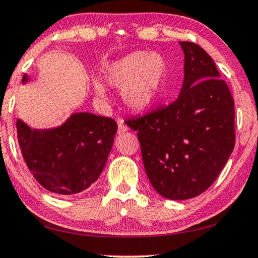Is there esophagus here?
I'll return each instance as SVG.
<instances>
[{"label":"esophagus","instance_id":"esophagus-1","mask_svg":"<svg viewBox=\"0 0 258 258\" xmlns=\"http://www.w3.org/2000/svg\"><path fill=\"white\" fill-rule=\"evenodd\" d=\"M128 131V127H127V125H125L124 122H119V125H118V134L119 136H121V134H124L125 132H127Z\"/></svg>","mask_w":258,"mask_h":258}]
</instances>
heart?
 <instances>
[{
	"label": "heart",
	"instance_id": "obj_1",
	"mask_svg": "<svg viewBox=\"0 0 258 258\" xmlns=\"http://www.w3.org/2000/svg\"><path fill=\"white\" fill-rule=\"evenodd\" d=\"M167 63L157 53L139 51L107 64L103 78L106 84L122 88V102L133 111H145L159 102ZM96 95L105 98L106 91L102 83L95 82Z\"/></svg>",
	"mask_w": 258,
	"mask_h": 258
}]
</instances>
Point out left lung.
<instances>
[{
    "label": "left lung",
    "mask_w": 258,
    "mask_h": 258,
    "mask_svg": "<svg viewBox=\"0 0 258 258\" xmlns=\"http://www.w3.org/2000/svg\"><path fill=\"white\" fill-rule=\"evenodd\" d=\"M184 82L166 107L126 120L138 131L146 174L161 196L197 197L212 185L235 145L234 99L201 46L179 41Z\"/></svg>",
    "instance_id": "obj_1"
}]
</instances>
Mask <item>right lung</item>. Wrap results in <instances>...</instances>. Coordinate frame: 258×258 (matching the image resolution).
<instances>
[{
  "label": "right lung",
  "instance_id": "right-lung-1",
  "mask_svg": "<svg viewBox=\"0 0 258 258\" xmlns=\"http://www.w3.org/2000/svg\"><path fill=\"white\" fill-rule=\"evenodd\" d=\"M22 81L28 82V76ZM16 127L23 159L33 177L47 191L68 196L98 179L118 126L112 118L80 112L55 128L32 130L21 119Z\"/></svg>",
  "mask_w": 258,
  "mask_h": 258
}]
</instances>
